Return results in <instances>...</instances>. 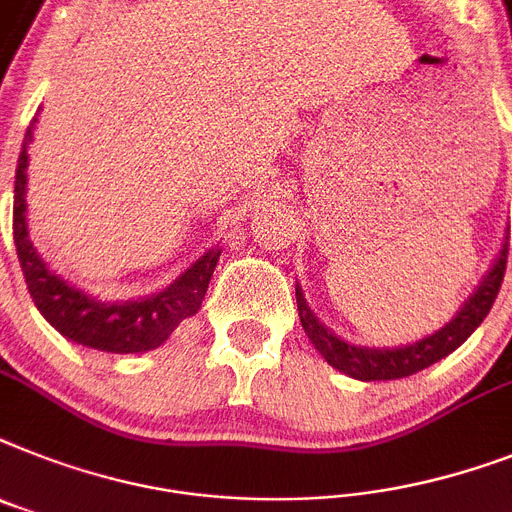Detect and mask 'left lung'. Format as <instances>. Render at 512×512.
Instances as JSON below:
<instances>
[{
    "label": "left lung",
    "mask_w": 512,
    "mask_h": 512,
    "mask_svg": "<svg viewBox=\"0 0 512 512\" xmlns=\"http://www.w3.org/2000/svg\"><path fill=\"white\" fill-rule=\"evenodd\" d=\"M505 265H508V234L500 247V255L494 257L486 276L481 278L473 294L465 299L460 310L452 315L450 323H444L439 331L423 336L418 342L405 344V347H360V344L344 342L328 326L318 321V315L307 305L305 292L297 284V310L299 321L305 328L307 339L323 355L331 368H336L344 376L357 378V381H392V378H405L413 373L439 363L442 357L455 352L468 336L481 326L489 310H492L497 292H500L502 278H505Z\"/></svg>",
    "instance_id": "1"
}]
</instances>
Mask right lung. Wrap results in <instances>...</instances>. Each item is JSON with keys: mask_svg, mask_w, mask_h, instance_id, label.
<instances>
[{"mask_svg": "<svg viewBox=\"0 0 512 512\" xmlns=\"http://www.w3.org/2000/svg\"><path fill=\"white\" fill-rule=\"evenodd\" d=\"M33 128H36V118L28 126L23 152L18 157V170H15L12 236H15L28 292L39 307V313L65 339L89 350L115 352V355H139V352L157 350L160 344L168 342V336L176 331L178 323L199 310L215 265H218L220 247L207 249L173 284L149 297L105 302L68 284L65 278L49 270L28 234V144L33 141Z\"/></svg>", "mask_w": 512, "mask_h": 512, "instance_id": "add662e5", "label": "right lung"}]
</instances>
